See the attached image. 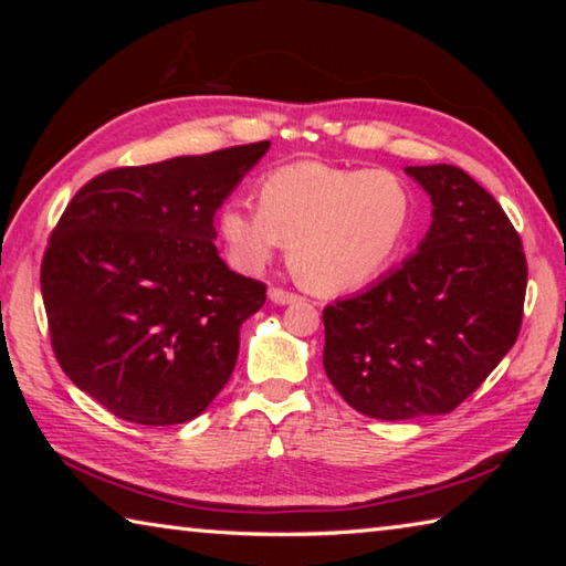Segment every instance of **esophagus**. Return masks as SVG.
I'll use <instances>...</instances> for the list:
<instances>
[{
    "label": "esophagus",
    "mask_w": 566,
    "mask_h": 566,
    "mask_svg": "<svg viewBox=\"0 0 566 566\" xmlns=\"http://www.w3.org/2000/svg\"><path fill=\"white\" fill-rule=\"evenodd\" d=\"M270 300L274 304H292V302H300L302 296L290 292V290H282V286H274V290H270Z\"/></svg>",
    "instance_id": "esophagus-1"
}]
</instances>
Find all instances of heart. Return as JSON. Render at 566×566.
I'll return each instance as SVG.
<instances>
[{"label": "heart", "instance_id": "1", "mask_svg": "<svg viewBox=\"0 0 566 566\" xmlns=\"http://www.w3.org/2000/svg\"><path fill=\"white\" fill-rule=\"evenodd\" d=\"M415 189L387 167L292 161L256 185V207L219 212L229 260L256 272L290 242V262L314 292L367 284L397 260L415 224Z\"/></svg>", "mask_w": 566, "mask_h": 566}]
</instances>
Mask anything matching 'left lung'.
Listing matches in <instances>:
<instances>
[{"mask_svg": "<svg viewBox=\"0 0 566 566\" xmlns=\"http://www.w3.org/2000/svg\"><path fill=\"white\" fill-rule=\"evenodd\" d=\"M432 197L419 252L367 292L324 306V371L361 415L457 409L520 337L526 256L500 202L452 165L407 167Z\"/></svg>", "mask_w": 566, "mask_h": 566, "instance_id": "left-lung-1", "label": "left lung"}]
</instances>
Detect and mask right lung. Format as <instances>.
<instances>
[{"label": "right lung", "mask_w": 566, "mask_h": 566, "mask_svg": "<svg viewBox=\"0 0 566 566\" xmlns=\"http://www.w3.org/2000/svg\"><path fill=\"white\" fill-rule=\"evenodd\" d=\"M266 149L102 171L52 229L40 284L54 357L114 417L181 424L232 377L266 284L219 260L214 214Z\"/></svg>", "instance_id": "right-lung-1"}]
</instances>
